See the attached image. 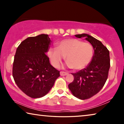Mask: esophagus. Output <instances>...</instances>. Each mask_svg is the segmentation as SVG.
I'll return each instance as SVG.
<instances>
[{"mask_svg": "<svg viewBox=\"0 0 124 124\" xmlns=\"http://www.w3.org/2000/svg\"><path fill=\"white\" fill-rule=\"evenodd\" d=\"M68 74V73L64 72V71H61V72H60V75H61V76H65V75H67Z\"/></svg>", "mask_w": 124, "mask_h": 124, "instance_id": "1", "label": "esophagus"}]
</instances>
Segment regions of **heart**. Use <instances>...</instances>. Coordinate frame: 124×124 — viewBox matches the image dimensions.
Listing matches in <instances>:
<instances>
[{
  "instance_id": "1",
  "label": "heart",
  "mask_w": 124,
  "mask_h": 124,
  "mask_svg": "<svg viewBox=\"0 0 124 124\" xmlns=\"http://www.w3.org/2000/svg\"><path fill=\"white\" fill-rule=\"evenodd\" d=\"M48 55L53 66L58 67L64 57L68 66L75 70H81L90 64L93 55L91 44L78 39H67L58 42L57 49L51 47Z\"/></svg>"
}]
</instances>
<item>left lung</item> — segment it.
<instances>
[{
    "mask_svg": "<svg viewBox=\"0 0 124 124\" xmlns=\"http://www.w3.org/2000/svg\"><path fill=\"white\" fill-rule=\"evenodd\" d=\"M75 36L85 39L91 44L94 54L88 66L79 72L72 73L74 80L68 85L73 95L80 100H86L101 90L108 78L110 66L109 51L100 40L87 34Z\"/></svg>",
    "mask_w": 124,
    "mask_h": 124,
    "instance_id": "obj_1",
    "label": "left lung"
}]
</instances>
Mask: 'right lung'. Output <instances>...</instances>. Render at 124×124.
<instances>
[{"label":"right lung","mask_w":124,"mask_h":124,"mask_svg":"<svg viewBox=\"0 0 124 124\" xmlns=\"http://www.w3.org/2000/svg\"><path fill=\"white\" fill-rule=\"evenodd\" d=\"M51 43L49 35L43 34L25 39L16 50L12 76L17 86L30 97L46 95L60 76L46 54Z\"/></svg>","instance_id":"add662e5"}]
</instances>
